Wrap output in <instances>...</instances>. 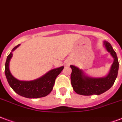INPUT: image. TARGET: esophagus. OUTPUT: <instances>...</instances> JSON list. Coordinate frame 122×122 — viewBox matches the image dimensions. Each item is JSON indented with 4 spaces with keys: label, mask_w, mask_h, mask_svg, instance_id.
I'll list each match as a JSON object with an SVG mask.
<instances>
[{
    "label": "esophagus",
    "mask_w": 122,
    "mask_h": 122,
    "mask_svg": "<svg viewBox=\"0 0 122 122\" xmlns=\"http://www.w3.org/2000/svg\"><path fill=\"white\" fill-rule=\"evenodd\" d=\"M70 63H71V62H70V61H67V62L66 63V65H69L70 64Z\"/></svg>",
    "instance_id": "esophagus-1"
}]
</instances>
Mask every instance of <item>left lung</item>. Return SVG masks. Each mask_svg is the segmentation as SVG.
<instances>
[{"mask_svg": "<svg viewBox=\"0 0 122 122\" xmlns=\"http://www.w3.org/2000/svg\"><path fill=\"white\" fill-rule=\"evenodd\" d=\"M104 45L114 59L110 71L106 77H91L85 75L81 69L73 65H70L71 86L77 94L82 95H100L109 90L115 82L118 76L119 68L118 57L111 45L108 41H104Z\"/></svg>", "mask_w": 122, "mask_h": 122, "instance_id": "8db88e82", "label": "left lung"}]
</instances>
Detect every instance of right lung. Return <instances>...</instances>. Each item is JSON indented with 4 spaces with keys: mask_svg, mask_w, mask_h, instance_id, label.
<instances>
[{
    "mask_svg": "<svg viewBox=\"0 0 122 122\" xmlns=\"http://www.w3.org/2000/svg\"><path fill=\"white\" fill-rule=\"evenodd\" d=\"M19 46L20 44L14 47L11 53L7 56L5 61V75L9 86L17 94L26 98H38L48 95L52 92L55 80L63 70L64 66L51 70L42 77L33 81H24L18 80L10 72L9 63L13 56L12 52Z\"/></svg>",
    "mask_w": 122,
    "mask_h": 122,
    "instance_id": "add662e5",
    "label": "right lung"
}]
</instances>
